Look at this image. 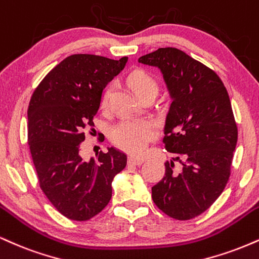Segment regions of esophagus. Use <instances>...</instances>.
<instances>
[{"label": "esophagus", "mask_w": 259, "mask_h": 259, "mask_svg": "<svg viewBox=\"0 0 259 259\" xmlns=\"http://www.w3.org/2000/svg\"><path fill=\"white\" fill-rule=\"evenodd\" d=\"M144 161H145V159L143 156H131L130 157V162L135 163V165H142Z\"/></svg>", "instance_id": "esophagus-1"}]
</instances>
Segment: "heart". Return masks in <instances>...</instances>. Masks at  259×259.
I'll use <instances>...</instances> for the list:
<instances>
[{
	"instance_id": "1",
	"label": "heart",
	"mask_w": 259,
	"mask_h": 259,
	"mask_svg": "<svg viewBox=\"0 0 259 259\" xmlns=\"http://www.w3.org/2000/svg\"><path fill=\"white\" fill-rule=\"evenodd\" d=\"M127 84L137 94L138 98H144L149 94L157 93V82L150 72L143 69H133L126 76ZM111 86H106L100 97V109L108 108L111 97ZM155 130L150 122L145 120L126 118L118 122L111 130V139L115 145L130 153H139L151 139Z\"/></svg>"
}]
</instances>
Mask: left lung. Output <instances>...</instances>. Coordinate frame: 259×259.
<instances>
[{
  "instance_id": "obj_1",
  "label": "left lung",
  "mask_w": 259,
  "mask_h": 259,
  "mask_svg": "<svg viewBox=\"0 0 259 259\" xmlns=\"http://www.w3.org/2000/svg\"><path fill=\"white\" fill-rule=\"evenodd\" d=\"M138 62L162 72L173 99L162 143L182 163L177 172L166 161L151 196L169 217L193 220L213 205L232 172L238 126L229 94L213 70L178 48H159Z\"/></svg>"
}]
</instances>
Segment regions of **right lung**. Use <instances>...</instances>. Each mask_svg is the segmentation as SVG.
<instances>
[{"label": "right lung", "instance_id": "add662e5", "mask_svg": "<svg viewBox=\"0 0 259 259\" xmlns=\"http://www.w3.org/2000/svg\"><path fill=\"white\" fill-rule=\"evenodd\" d=\"M127 59L72 54L45 76L30 99L27 143L39 188L69 220L98 214L110 201L112 179L127 165L126 154L115 148L90 161L80 153L84 130L93 131L103 90Z\"/></svg>", "mask_w": 259, "mask_h": 259}]
</instances>
